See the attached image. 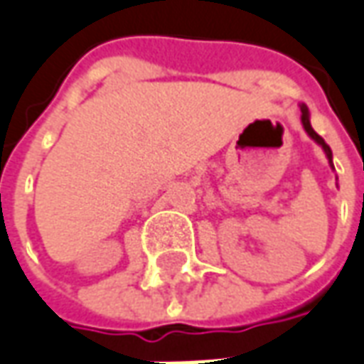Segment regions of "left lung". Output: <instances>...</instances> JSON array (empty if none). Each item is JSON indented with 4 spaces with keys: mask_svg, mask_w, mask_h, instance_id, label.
<instances>
[{
    "mask_svg": "<svg viewBox=\"0 0 364 364\" xmlns=\"http://www.w3.org/2000/svg\"><path fill=\"white\" fill-rule=\"evenodd\" d=\"M301 123H303V127H305L306 135L315 141L321 149L325 151V155H327V159H328V165H331V169L335 171V165H333V151H331V147H328L327 143H325V139L318 135L317 131L311 127V113H309V107H306L305 103H301Z\"/></svg>",
    "mask_w": 364,
    "mask_h": 364,
    "instance_id": "8db88e82",
    "label": "left lung"
}]
</instances>
